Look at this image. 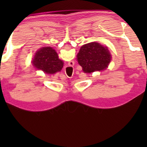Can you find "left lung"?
Segmentation results:
<instances>
[{
	"label": "left lung",
	"mask_w": 147,
	"mask_h": 147,
	"mask_svg": "<svg viewBox=\"0 0 147 147\" xmlns=\"http://www.w3.org/2000/svg\"><path fill=\"white\" fill-rule=\"evenodd\" d=\"M78 63L84 73H92L107 69L112 56L107 47L96 42L85 44L77 55Z\"/></svg>",
	"instance_id": "1"
}]
</instances>
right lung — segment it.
<instances>
[{
  "label": "right lung",
  "mask_w": 147,
  "mask_h": 147,
  "mask_svg": "<svg viewBox=\"0 0 147 147\" xmlns=\"http://www.w3.org/2000/svg\"><path fill=\"white\" fill-rule=\"evenodd\" d=\"M36 69L43 71L47 75H53L61 71L63 61L60 60L55 50L51 47H43L38 50L32 60Z\"/></svg>",
  "instance_id": "obj_1"
}]
</instances>
